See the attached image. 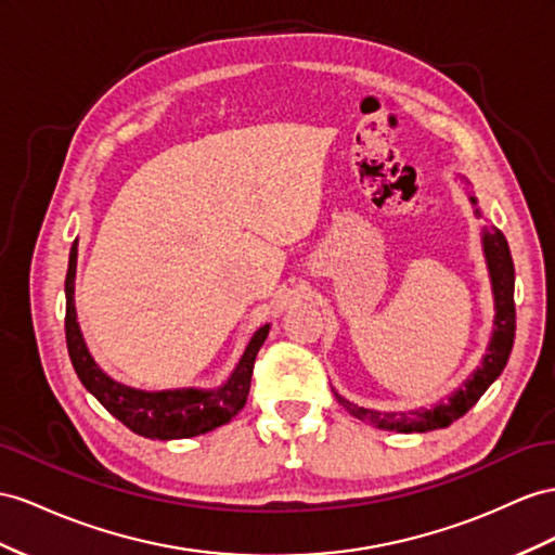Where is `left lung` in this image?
Instances as JSON below:
<instances>
[{
  "label": "left lung",
  "mask_w": 555,
  "mask_h": 555,
  "mask_svg": "<svg viewBox=\"0 0 555 555\" xmlns=\"http://www.w3.org/2000/svg\"><path fill=\"white\" fill-rule=\"evenodd\" d=\"M472 204L476 198L472 196ZM476 216L480 210L476 208ZM482 253H486L492 295H494V328L490 345L486 349L480 365L474 371V375L464 379L460 389H454L446 401L436 403L434 408H417L408 410V413H379V410L361 408L351 403L343 396H337V401L347 408V413L359 417L361 422H367L377 426V429L401 431V434H424L434 429H446L454 420H460L472 410L482 393L488 391L492 382L502 375L504 365L514 349V335H516V305H514V260H511V250L504 234L496 227H482Z\"/></svg>",
  "instance_id": "1"
}]
</instances>
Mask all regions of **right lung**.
I'll use <instances>...</instances> for the list:
<instances>
[{
	"label": "right lung",
	"mask_w": 555,
	"mask_h": 555,
	"mask_svg": "<svg viewBox=\"0 0 555 555\" xmlns=\"http://www.w3.org/2000/svg\"><path fill=\"white\" fill-rule=\"evenodd\" d=\"M77 241L69 248V264L65 276V339L69 361L81 385L91 391L109 415H115L121 424L138 436L152 440H173L192 438L218 429L230 422L238 410L246 405L250 391V375L255 357L269 335V323L255 331L250 343L238 359L230 379L218 389H166L145 391L112 379L91 357L83 343V335L77 323L75 309V274H77Z\"/></svg>",
	"instance_id": "obj_1"
}]
</instances>
